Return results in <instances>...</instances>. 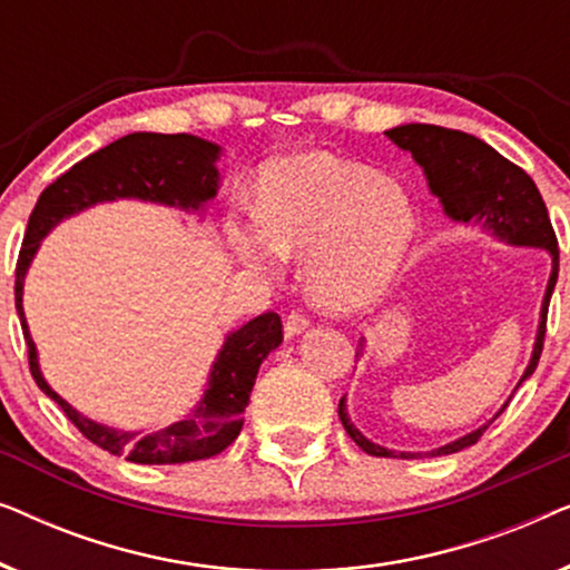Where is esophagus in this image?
<instances>
[{"label": "esophagus", "mask_w": 570, "mask_h": 570, "mask_svg": "<svg viewBox=\"0 0 570 570\" xmlns=\"http://www.w3.org/2000/svg\"><path fill=\"white\" fill-rule=\"evenodd\" d=\"M308 330V316L301 314V311H291V314L285 316V337H298L301 332Z\"/></svg>", "instance_id": "esophagus-1"}]
</instances>
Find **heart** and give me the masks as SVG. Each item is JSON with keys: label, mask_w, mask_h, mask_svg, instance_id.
I'll list each match as a JSON object with an SVG mask.
<instances>
[{"label": "heart", "mask_w": 570, "mask_h": 570, "mask_svg": "<svg viewBox=\"0 0 570 570\" xmlns=\"http://www.w3.org/2000/svg\"><path fill=\"white\" fill-rule=\"evenodd\" d=\"M412 230L415 209L394 178L318 150L267 163L254 213L225 215L228 244L252 275L279 279L287 259L306 256L308 293L332 311L381 298Z\"/></svg>", "instance_id": "obj_1"}]
</instances>
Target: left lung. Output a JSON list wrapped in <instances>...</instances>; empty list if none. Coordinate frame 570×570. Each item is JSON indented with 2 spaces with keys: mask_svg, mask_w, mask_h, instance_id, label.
Segmentation results:
<instances>
[{
  "mask_svg": "<svg viewBox=\"0 0 570 570\" xmlns=\"http://www.w3.org/2000/svg\"><path fill=\"white\" fill-rule=\"evenodd\" d=\"M384 135L392 139L400 150L410 153L412 160L423 168L428 189H431L433 197H439L443 215H449L454 223L474 225V228L488 233V236L501 240V244L529 246L548 252L550 277L542 295L540 324H537L532 357H529L527 368L521 373L517 384L519 389L529 376H532L537 363H540L550 295L556 291L558 283V238L550 225L548 207H544V202L540 197V189H537L532 178H529L519 166L505 160L503 155L493 150L488 142H482V139L472 135H464V131L443 129L435 127V124H402V127L389 129ZM363 353L365 337H361L355 357H363ZM517 389H513V392H517ZM511 396L501 404V410H498L488 423H482L480 428H474V431L459 435L456 441H449L431 451H394L365 439L347 415L345 396L340 400L337 412L342 425H345V431L350 433V439H353L365 454L392 459H420L456 454V451L478 443L480 435L488 431V425L509 407Z\"/></svg>",
  "mask_w": 570,
  "mask_h": 570,
  "instance_id": "obj_1",
  "label": "left lung"
}]
</instances>
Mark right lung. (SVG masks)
<instances>
[{"label":"right lung","instance_id":"right-lung-1","mask_svg":"<svg viewBox=\"0 0 570 570\" xmlns=\"http://www.w3.org/2000/svg\"><path fill=\"white\" fill-rule=\"evenodd\" d=\"M220 155V145L194 135L135 131V135L116 139L61 174L49 189H43L30 213L26 238H22L18 269H14V308H18L22 334L28 342L30 373L38 389L65 410V415L80 428L85 439L108 454L124 456L135 464H184L209 459L228 449L244 428V412L259 365L283 342V322L275 311H267L225 334L223 347L217 350L209 365L205 394L189 415L160 431H124V428L82 415L43 379L38 347L30 337L26 311H22L26 275L41 248V240L59 223L104 202L139 199L202 215L207 202L215 199L220 189V170L215 166Z\"/></svg>","mask_w":570,"mask_h":570}]
</instances>
